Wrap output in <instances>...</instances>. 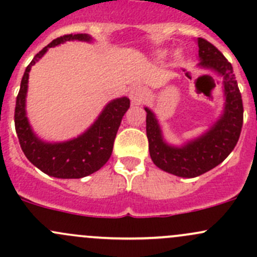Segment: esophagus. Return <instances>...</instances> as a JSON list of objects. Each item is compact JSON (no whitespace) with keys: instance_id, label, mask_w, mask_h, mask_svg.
<instances>
[{"instance_id":"esophagus-1","label":"esophagus","mask_w":257,"mask_h":257,"mask_svg":"<svg viewBox=\"0 0 257 257\" xmlns=\"http://www.w3.org/2000/svg\"><path fill=\"white\" fill-rule=\"evenodd\" d=\"M129 97H131L132 102L134 104H142L145 98H147V90L142 85H134L131 92H129Z\"/></svg>"}]
</instances>
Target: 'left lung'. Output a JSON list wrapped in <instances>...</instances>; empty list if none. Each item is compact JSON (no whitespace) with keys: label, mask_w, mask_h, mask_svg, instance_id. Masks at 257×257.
Instances as JSON below:
<instances>
[{"label":"left lung","mask_w":257,"mask_h":257,"mask_svg":"<svg viewBox=\"0 0 257 257\" xmlns=\"http://www.w3.org/2000/svg\"><path fill=\"white\" fill-rule=\"evenodd\" d=\"M199 66L212 69L222 77L225 93L224 113L206 133L183 147L165 143L154 113L147 112V137L153 163L164 172L181 178H195L224 162L240 138L243 120L241 93L231 63L214 45L198 38Z\"/></svg>","instance_id":"obj_1"}]
</instances>
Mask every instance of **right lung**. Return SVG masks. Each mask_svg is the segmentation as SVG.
Returning <instances> with one entry per match:
<instances>
[{"label": "right lung", "instance_id": "add662e5", "mask_svg": "<svg viewBox=\"0 0 257 257\" xmlns=\"http://www.w3.org/2000/svg\"><path fill=\"white\" fill-rule=\"evenodd\" d=\"M90 42L92 37L85 33L64 35L52 41L42 51L38 52L26 68L15 108V126L21 148L26 158L35 167L47 175L61 179H79L99 170L113 152L114 139L123 115L129 109L131 100L126 97L116 98L108 103L97 120L83 134L62 143H47L33 133L26 115V95L28 77L33 64L42 58L48 48L58 46L66 41Z\"/></svg>", "mask_w": 257, "mask_h": 257}]
</instances>
